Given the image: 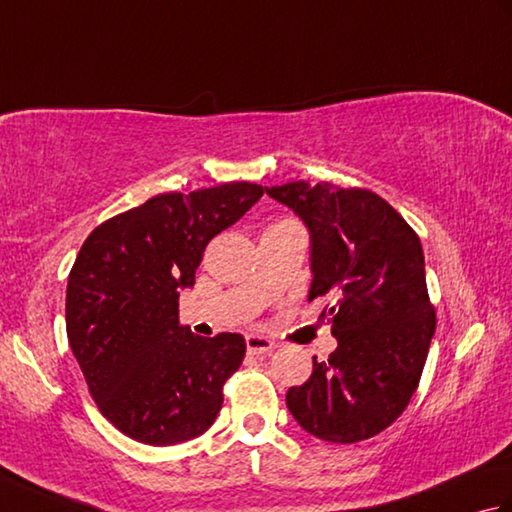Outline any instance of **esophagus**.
<instances>
[{
	"instance_id": "34e87169",
	"label": "esophagus",
	"mask_w": 512,
	"mask_h": 512,
	"mask_svg": "<svg viewBox=\"0 0 512 512\" xmlns=\"http://www.w3.org/2000/svg\"><path fill=\"white\" fill-rule=\"evenodd\" d=\"M246 350L248 354H255V356H262V354H270L275 350V343L266 339V336H257V334H250L246 336Z\"/></svg>"
}]
</instances>
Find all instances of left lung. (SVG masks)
Here are the masks:
<instances>
[{"mask_svg":"<svg viewBox=\"0 0 512 512\" xmlns=\"http://www.w3.org/2000/svg\"><path fill=\"white\" fill-rule=\"evenodd\" d=\"M266 193L308 226V299L330 297L321 317L339 343L328 361L312 358V376L288 389L286 405L319 440L374 438L416 394L436 332L420 237L367 189L299 180Z\"/></svg>","mask_w":512,"mask_h":512,"instance_id":"8db88e82","label":"left lung"}]
</instances>
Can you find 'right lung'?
Here are the masks:
<instances>
[{
    "instance_id": "right-lung-1",
    "label": "right lung",
    "mask_w": 512,
    "mask_h": 512,
    "mask_svg": "<svg viewBox=\"0 0 512 512\" xmlns=\"http://www.w3.org/2000/svg\"><path fill=\"white\" fill-rule=\"evenodd\" d=\"M264 195L253 182L160 193L96 226L70 270L65 328L103 416L132 440L198 438L246 354L242 334L195 336L180 325L182 288L211 239Z\"/></svg>"
}]
</instances>
